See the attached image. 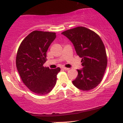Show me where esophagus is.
I'll return each mask as SVG.
<instances>
[{"label":"esophagus","instance_id":"obj_1","mask_svg":"<svg viewBox=\"0 0 123 123\" xmlns=\"http://www.w3.org/2000/svg\"><path fill=\"white\" fill-rule=\"evenodd\" d=\"M62 69L63 70H68L69 69V68H65V67H62Z\"/></svg>","mask_w":123,"mask_h":123}]
</instances>
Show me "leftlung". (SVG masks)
Returning <instances> with one entry per match:
<instances>
[{
	"instance_id": "8db88e82",
	"label": "left lung",
	"mask_w": 123,
	"mask_h": 123,
	"mask_svg": "<svg viewBox=\"0 0 123 123\" xmlns=\"http://www.w3.org/2000/svg\"><path fill=\"white\" fill-rule=\"evenodd\" d=\"M71 41L77 55L81 58L82 69L72 81L83 91L95 88L102 81L107 66L106 53L101 37L94 31L78 26L62 33Z\"/></svg>"
}]
</instances>
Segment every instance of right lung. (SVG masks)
Returning <instances> with one entry per match:
<instances>
[{
    "instance_id": "obj_1",
    "label": "right lung",
    "mask_w": 123,
    "mask_h": 123,
    "mask_svg": "<svg viewBox=\"0 0 123 123\" xmlns=\"http://www.w3.org/2000/svg\"><path fill=\"white\" fill-rule=\"evenodd\" d=\"M56 37L54 32L34 31L22 40L16 57V66L21 80L31 91L43 95L50 92L57 82L60 68L44 67L46 53Z\"/></svg>"
}]
</instances>
